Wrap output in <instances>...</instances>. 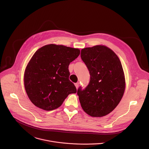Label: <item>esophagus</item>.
I'll list each match as a JSON object with an SVG mask.
<instances>
[{
    "label": "esophagus",
    "instance_id": "1",
    "mask_svg": "<svg viewBox=\"0 0 149 149\" xmlns=\"http://www.w3.org/2000/svg\"><path fill=\"white\" fill-rule=\"evenodd\" d=\"M75 86L76 87V88L77 89L78 88V86H79V82H77L75 84Z\"/></svg>",
    "mask_w": 149,
    "mask_h": 149
}]
</instances>
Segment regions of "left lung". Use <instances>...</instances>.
Instances as JSON below:
<instances>
[{"label": "left lung", "instance_id": "8db88e82", "mask_svg": "<svg viewBox=\"0 0 149 149\" xmlns=\"http://www.w3.org/2000/svg\"><path fill=\"white\" fill-rule=\"evenodd\" d=\"M81 58L90 74L87 87L84 90L79 87L77 91L81 107L92 117L107 115L117 107L124 93L121 63L111 49L104 45L82 49Z\"/></svg>", "mask_w": 149, "mask_h": 149}]
</instances>
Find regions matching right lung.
Returning a JSON list of instances; mask_svg holds the SVG:
<instances>
[{
  "mask_svg": "<svg viewBox=\"0 0 149 149\" xmlns=\"http://www.w3.org/2000/svg\"><path fill=\"white\" fill-rule=\"evenodd\" d=\"M79 54V49L55 44L36 51L24 74L26 92L35 106L51 111L60 107L69 94L77 93L69 79L68 67Z\"/></svg>",
  "mask_w": 149,
  "mask_h": 149,
  "instance_id": "right-lung-1",
  "label": "right lung"
}]
</instances>
